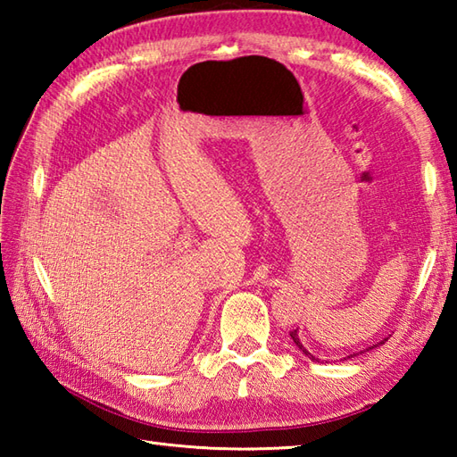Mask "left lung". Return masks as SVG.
Instances as JSON below:
<instances>
[{
  "label": "left lung",
  "instance_id": "1",
  "mask_svg": "<svg viewBox=\"0 0 457 457\" xmlns=\"http://www.w3.org/2000/svg\"><path fill=\"white\" fill-rule=\"evenodd\" d=\"M290 337H293V342H295V345L300 349V352H303L306 357H310V359H316V361H320V359L318 357H314L312 353H310L308 352V349L303 345V342H300V337H298V329H293V332H290ZM386 342V339H381V342H378V344H375V345H371V347H367V352H371V349L373 347H378V345H383ZM359 353H363V352H359ZM359 353H353V355H359ZM353 355H347V357H353Z\"/></svg>",
  "mask_w": 457,
  "mask_h": 457
}]
</instances>
